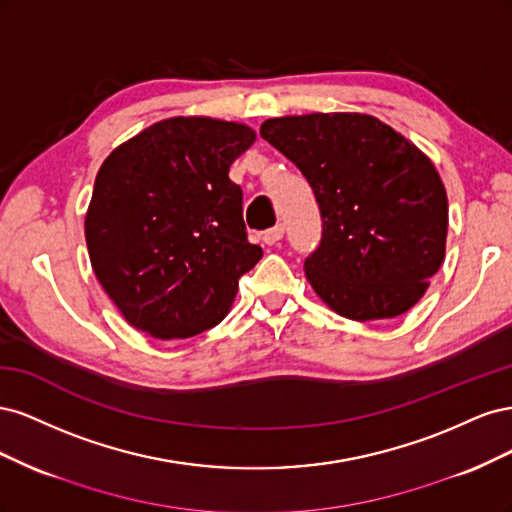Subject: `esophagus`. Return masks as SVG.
Returning <instances> with one entry per match:
<instances>
[{"label":"esophagus","instance_id":"esophagus-1","mask_svg":"<svg viewBox=\"0 0 512 512\" xmlns=\"http://www.w3.org/2000/svg\"><path fill=\"white\" fill-rule=\"evenodd\" d=\"M282 237H284V226L282 224H275L273 228L262 232V241H265L267 245H275Z\"/></svg>","mask_w":512,"mask_h":512}]
</instances>
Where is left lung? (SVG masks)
Wrapping results in <instances>:
<instances>
[{"label":"left lung","instance_id":"left-lung-1","mask_svg":"<svg viewBox=\"0 0 512 512\" xmlns=\"http://www.w3.org/2000/svg\"><path fill=\"white\" fill-rule=\"evenodd\" d=\"M260 136L314 190L322 237L305 275L318 297L359 322L408 312L446 247L448 200L431 160L361 113L277 117L262 123Z\"/></svg>","mask_w":512,"mask_h":512}]
</instances>
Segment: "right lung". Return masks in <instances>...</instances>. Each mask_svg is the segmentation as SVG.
<instances>
[{
  "instance_id": "right-lung-1",
  "label": "right lung",
  "mask_w": 512,
  "mask_h": 512,
  "mask_svg": "<svg viewBox=\"0 0 512 512\" xmlns=\"http://www.w3.org/2000/svg\"><path fill=\"white\" fill-rule=\"evenodd\" d=\"M241 123L175 117L117 147L85 218L91 267L134 329L192 337L222 322L262 258L247 241L230 164L254 143Z\"/></svg>"
}]
</instances>
